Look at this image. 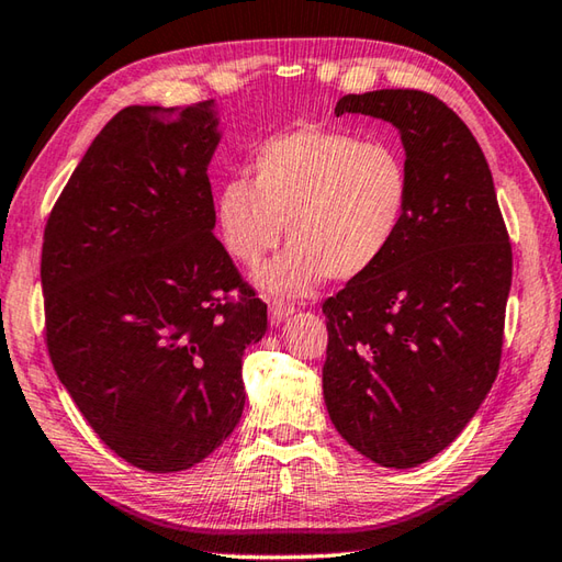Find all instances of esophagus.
<instances>
[{"mask_svg": "<svg viewBox=\"0 0 562 562\" xmlns=\"http://www.w3.org/2000/svg\"><path fill=\"white\" fill-rule=\"evenodd\" d=\"M292 314H294V306L290 302H272L270 304V322L274 326H280L282 322H288Z\"/></svg>", "mask_w": 562, "mask_h": 562, "instance_id": "esophagus-1", "label": "esophagus"}]
</instances>
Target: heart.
<instances>
[{"label": "heart", "mask_w": 562, "mask_h": 562, "mask_svg": "<svg viewBox=\"0 0 562 562\" xmlns=\"http://www.w3.org/2000/svg\"><path fill=\"white\" fill-rule=\"evenodd\" d=\"M250 182L218 187L214 222L226 252L256 268L278 248L288 224L290 248L258 272L272 294L304 296L326 278L348 282L382 262L412 212V170L387 140L302 124L250 153Z\"/></svg>", "instance_id": "obj_1"}]
</instances>
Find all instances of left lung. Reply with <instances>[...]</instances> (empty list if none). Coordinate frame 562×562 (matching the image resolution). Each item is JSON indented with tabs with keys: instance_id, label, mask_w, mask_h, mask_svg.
Here are the masks:
<instances>
[{
	"instance_id": "left-lung-1",
	"label": "left lung",
	"mask_w": 562,
	"mask_h": 562,
	"mask_svg": "<svg viewBox=\"0 0 562 562\" xmlns=\"http://www.w3.org/2000/svg\"><path fill=\"white\" fill-rule=\"evenodd\" d=\"M400 131L412 212L392 250L324 302V402L336 431L382 468H416L463 431L497 378L512 244L480 143L419 90L338 99Z\"/></svg>"
}]
</instances>
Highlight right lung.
<instances>
[{
  "mask_svg": "<svg viewBox=\"0 0 562 562\" xmlns=\"http://www.w3.org/2000/svg\"><path fill=\"white\" fill-rule=\"evenodd\" d=\"M218 140L214 102L121 109L43 234L53 368L94 434L148 472L202 463L234 434L244 353L268 331V306L212 234Z\"/></svg>",
  "mask_w": 562,
  "mask_h": 562,
  "instance_id": "right-lung-1",
  "label": "right lung"
}]
</instances>
